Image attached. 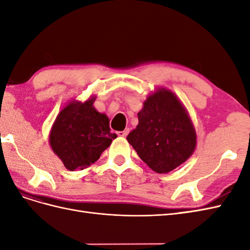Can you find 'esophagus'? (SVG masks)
Listing matches in <instances>:
<instances>
[{
  "mask_svg": "<svg viewBox=\"0 0 250 250\" xmlns=\"http://www.w3.org/2000/svg\"><path fill=\"white\" fill-rule=\"evenodd\" d=\"M128 133H129V129H128V128H126V129L123 130V131H119L118 135H119V137H126Z\"/></svg>",
  "mask_w": 250,
  "mask_h": 250,
  "instance_id": "obj_1",
  "label": "esophagus"
}]
</instances>
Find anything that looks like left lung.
Segmentation results:
<instances>
[{"label": "left lung", "mask_w": 250, "mask_h": 250, "mask_svg": "<svg viewBox=\"0 0 250 250\" xmlns=\"http://www.w3.org/2000/svg\"><path fill=\"white\" fill-rule=\"evenodd\" d=\"M127 137L141 160L156 173H168L194 152L196 132L186 109L168 89L150 95Z\"/></svg>", "instance_id": "left-lung-1"}]
</instances>
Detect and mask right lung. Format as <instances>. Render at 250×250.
Segmentation results:
<instances>
[{"instance_id":"add662e5","label":"right lung","mask_w":250,"mask_h":250,"mask_svg":"<svg viewBox=\"0 0 250 250\" xmlns=\"http://www.w3.org/2000/svg\"><path fill=\"white\" fill-rule=\"evenodd\" d=\"M95 99L70 103L59 112L51 130V147L70 171L83 170L97 162L117 138L110 132L107 116L93 107Z\"/></svg>"}]
</instances>
